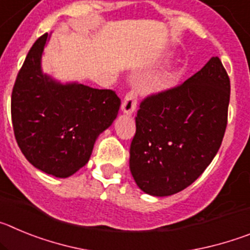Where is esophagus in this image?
Wrapping results in <instances>:
<instances>
[{"instance_id":"1","label":"esophagus","mask_w":250,"mask_h":250,"mask_svg":"<svg viewBox=\"0 0 250 250\" xmlns=\"http://www.w3.org/2000/svg\"><path fill=\"white\" fill-rule=\"evenodd\" d=\"M136 94L134 91L127 92L126 96L124 98L123 104H121V110H123L124 114L131 115L132 112L135 111L136 109Z\"/></svg>"}]
</instances>
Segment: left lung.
<instances>
[{
    "mask_svg": "<svg viewBox=\"0 0 250 250\" xmlns=\"http://www.w3.org/2000/svg\"><path fill=\"white\" fill-rule=\"evenodd\" d=\"M230 80L218 56L182 85L141 101L130 171L144 193L167 196L199 178L222 145Z\"/></svg>",
    "mask_w": 250,
    "mask_h": 250,
    "instance_id": "1",
    "label": "left lung"
}]
</instances>
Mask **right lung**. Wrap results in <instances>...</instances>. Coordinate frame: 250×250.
Returning a JSON list of instances; mask_svg holds the SVG:
<instances>
[{
	"mask_svg": "<svg viewBox=\"0 0 250 250\" xmlns=\"http://www.w3.org/2000/svg\"><path fill=\"white\" fill-rule=\"evenodd\" d=\"M48 35L37 39L17 75L11 96L15 138L31 164L68 178L87 164L94 144L114 123L120 99L112 90L61 83L41 68Z\"/></svg>",
	"mask_w": 250,
	"mask_h": 250,
	"instance_id": "1",
	"label": "right lung"
}]
</instances>
